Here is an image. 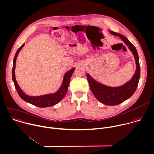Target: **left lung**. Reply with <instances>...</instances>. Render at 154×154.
<instances>
[{
  "mask_svg": "<svg viewBox=\"0 0 154 154\" xmlns=\"http://www.w3.org/2000/svg\"><path fill=\"white\" fill-rule=\"evenodd\" d=\"M110 33L113 35L118 36L128 47L129 49L134 55L136 63V70L134 76L130 81L118 87H110L98 83L88 74L87 75V77L91 90L96 98L104 104L115 106L127 100L134 93L138 86L140 76V68L138 53L133 44H131L125 36L119 33L111 31H110Z\"/></svg>",
  "mask_w": 154,
  "mask_h": 154,
  "instance_id": "left-lung-1",
  "label": "left lung"
}]
</instances>
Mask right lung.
<instances>
[{
    "label": "right lung",
    "mask_w": 154,
    "mask_h": 154,
    "mask_svg": "<svg viewBox=\"0 0 154 154\" xmlns=\"http://www.w3.org/2000/svg\"><path fill=\"white\" fill-rule=\"evenodd\" d=\"M24 44H23L16 52V54L15 55L14 61H13V67H12V80L14 81L15 89L17 90V91L20 96V97L25 102L29 103L32 104H33L35 106H36L39 107H47L54 106L57 103L60 102L65 96L69 84L70 82V78L75 69V68H73L69 71H68L64 75L62 85L60 87V88L54 94H47L44 96H29L26 95L23 93V91L21 90L20 87L17 84V82L15 79V63H16V59L18 56V54L20 50L23 48L24 47Z\"/></svg>",
    "instance_id": "1"
}]
</instances>
